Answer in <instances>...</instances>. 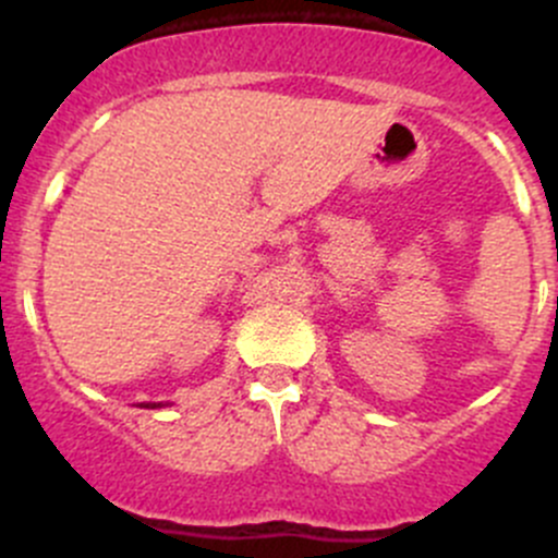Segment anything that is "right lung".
Listing matches in <instances>:
<instances>
[{"label":"right lung","instance_id":"1","mask_svg":"<svg viewBox=\"0 0 558 558\" xmlns=\"http://www.w3.org/2000/svg\"><path fill=\"white\" fill-rule=\"evenodd\" d=\"M143 408H150V410H154V408H165V402H143Z\"/></svg>","mask_w":558,"mask_h":558}]
</instances>
